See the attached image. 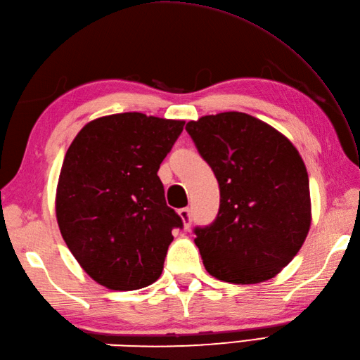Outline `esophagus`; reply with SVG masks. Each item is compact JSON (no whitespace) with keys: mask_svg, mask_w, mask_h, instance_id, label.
<instances>
[{"mask_svg":"<svg viewBox=\"0 0 360 360\" xmlns=\"http://www.w3.org/2000/svg\"><path fill=\"white\" fill-rule=\"evenodd\" d=\"M178 215L181 217L182 223H184V229H188L190 223H192V215H190V210L188 209H179Z\"/></svg>","mask_w":360,"mask_h":360,"instance_id":"34e87169","label":"esophagus"}]
</instances>
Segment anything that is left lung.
<instances>
[{
	"instance_id": "left-lung-1",
	"label": "left lung",
	"mask_w": 360,
	"mask_h": 360,
	"mask_svg": "<svg viewBox=\"0 0 360 360\" xmlns=\"http://www.w3.org/2000/svg\"><path fill=\"white\" fill-rule=\"evenodd\" d=\"M219 184V212L196 227L205 271L233 285L275 277L311 227L309 179L285 134L246 112L202 116L186 125Z\"/></svg>"
}]
</instances>
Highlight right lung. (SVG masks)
<instances>
[{
    "label": "right lung",
    "mask_w": 360,
    "mask_h": 360,
    "mask_svg": "<svg viewBox=\"0 0 360 360\" xmlns=\"http://www.w3.org/2000/svg\"><path fill=\"white\" fill-rule=\"evenodd\" d=\"M184 120L120 112L88 122L58 176L56 215L66 246L112 290L155 283L182 219L165 202L158 170Z\"/></svg>",
    "instance_id": "1"
}]
</instances>
